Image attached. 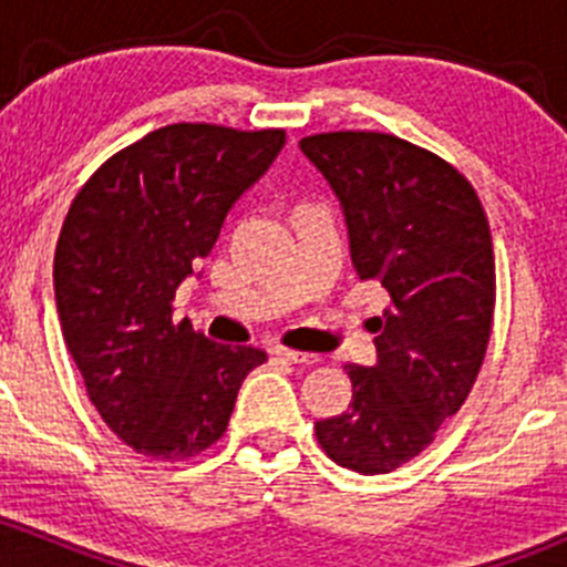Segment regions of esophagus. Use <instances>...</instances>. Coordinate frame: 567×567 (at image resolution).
Returning <instances> with one entry per match:
<instances>
[{
	"mask_svg": "<svg viewBox=\"0 0 567 567\" xmlns=\"http://www.w3.org/2000/svg\"><path fill=\"white\" fill-rule=\"evenodd\" d=\"M274 353L282 359H288L290 364H299V368H310V364H318L320 357L310 351H293V348H274Z\"/></svg>",
	"mask_w": 567,
	"mask_h": 567,
	"instance_id": "34e87169",
	"label": "esophagus"
}]
</instances>
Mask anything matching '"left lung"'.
Wrapping results in <instances>:
<instances>
[{"label": "left lung", "mask_w": 567, "mask_h": 567, "mask_svg": "<svg viewBox=\"0 0 567 567\" xmlns=\"http://www.w3.org/2000/svg\"><path fill=\"white\" fill-rule=\"evenodd\" d=\"M301 153L340 199L359 279L392 296L373 318V368L346 364L348 411L316 422L320 447L359 474L420 455L483 368L496 301L494 244L472 183L379 131L305 136Z\"/></svg>", "instance_id": "1"}]
</instances>
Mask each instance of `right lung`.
<instances>
[{
  "label": "right lung",
  "instance_id": "right-lung-1",
  "mask_svg": "<svg viewBox=\"0 0 567 567\" xmlns=\"http://www.w3.org/2000/svg\"><path fill=\"white\" fill-rule=\"evenodd\" d=\"M282 147V128L164 125L114 153L71 203L54 255L62 337L99 414L147 458L219 442L244 379L266 362L260 348L175 323L173 301Z\"/></svg>",
  "mask_w": 567,
  "mask_h": 567
}]
</instances>
